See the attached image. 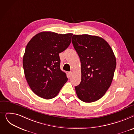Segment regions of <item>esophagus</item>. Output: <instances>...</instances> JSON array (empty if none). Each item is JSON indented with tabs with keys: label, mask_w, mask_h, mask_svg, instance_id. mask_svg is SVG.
<instances>
[{
	"label": "esophagus",
	"mask_w": 134,
	"mask_h": 134,
	"mask_svg": "<svg viewBox=\"0 0 134 134\" xmlns=\"http://www.w3.org/2000/svg\"><path fill=\"white\" fill-rule=\"evenodd\" d=\"M72 75V72H68V75H69V77L71 76Z\"/></svg>",
	"instance_id": "34e87169"
}]
</instances>
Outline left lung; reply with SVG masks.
<instances>
[{
    "label": "left lung",
    "mask_w": 134,
    "mask_h": 134,
    "mask_svg": "<svg viewBox=\"0 0 134 134\" xmlns=\"http://www.w3.org/2000/svg\"><path fill=\"white\" fill-rule=\"evenodd\" d=\"M72 43L81 63V82L75 86L77 95L86 103L96 101L111 85L116 66L115 54L98 36L75 35Z\"/></svg>",
    "instance_id": "8db88e82"
}]
</instances>
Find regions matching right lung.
Listing matches in <instances>:
<instances>
[{"instance_id": "add662e5", "label": "right lung", "mask_w": 134, "mask_h": 134, "mask_svg": "<svg viewBox=\"0 0 134 134\" xmlns=\"http://www.w3.org/2000/svg\"><path fill=\"white\" fill-rule=\"evenodd\" d=\"M72 35L45 31L36 35L27 44L24 71L31 89L39 97L54 98L67 82L66 74L60 69L59 53L68 48Z\"/></svg>"}]
</instances>
